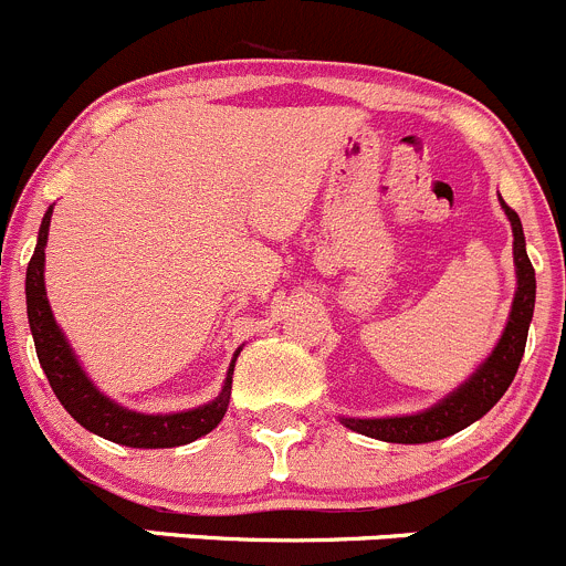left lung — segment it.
Listing matches in <instances>:
<instances>
[{
  "label": "left lung",
  "mask_w": 566,
  "mask_h": 566,
  "mask_svg": "<svg viewBox=\"0 0 566 566\" xmlns=\"http://www.w3.org/2000/svg\"><path fill=\"white\" fill-rule=\"evenodd\" d=\"M505 217L511 222V233H514V266H516V294L511 303L509 322L500 336L497 347L492 349L481 367L472 373L470 380L450 391L441 402L433 408H424L419 413H408V417H384V419H355L342 417L344 428L355 430V433L373 436L380 441H395V444H424V441L444 439L475 419H481L514 380L516 369H520L522 353H525V342H528V327L534 319V303H536V274L531 266V258L525 252V233H522V222L503 199H500Z\"/></svg>",
  "instance_id": "obj_1"
}]
</instances>
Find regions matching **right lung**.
Wrapping results in <instances>:
<instances>
[{
	"label": "right lung",
	"mask_w": 566,
	"mask_h": 566,
	"mask_svg": "<svg viewBox=\"0 0 566 566\" xmlns=\"http://www.w3.org/2000/svg\"><path fill=\"white\" fill-rule=\"evenodd\" d=\"M50 219L52 208L44 213V222L38 230V244L27 266V319H30L32 338H35V353L41 367H44L46 380H50L52 391L61 400V406L83 424L91 433L102 436L107 441L125 444V448H180L188 441L199 439V436L211 433L219 422H222L224 411L230 402V386H233V367L239 353L233 355V364L228 369V380L222 386V395L208 406L191 408V411L180 413H138L130 408L118 406L111 397L102 395L83 373L80 360L74 358L72 347H69L66 336L57 327L55 316H52L50 300H46L44 286V247L50 239Z\"/></svg>",
	"instance_id": "add662e5"
}]
</instances>
